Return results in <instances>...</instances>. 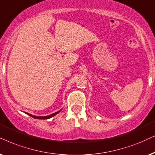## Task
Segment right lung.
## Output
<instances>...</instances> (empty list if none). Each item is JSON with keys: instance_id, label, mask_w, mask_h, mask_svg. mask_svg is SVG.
Returning <instances> with one entry per match:
<instances>
[{"instance_id": "obj_1", "label": "right lung", "mask_w": 155, "mask_h": 155, "mask_svg": "<svg viewBox=\"0 0 155 155\" xmlns=\"http://www.w3.org/2000/svg\"><path fill=\"white\" fill-rule=\"evenodd\" d=\"M59 112H60V111H57V112L54 113V114H51V115H48V116H45V117H37V116H34V115L29 114H28L29 116H30V117H34V118H35V119H50V118H51L52 117L55 116V115L57 114H58V113H59Z\"/></svg>"}]
</instances>
